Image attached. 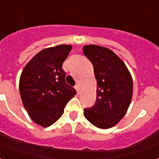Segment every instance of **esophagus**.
<instances>
[{"label": "esophagus", "instance_id": "34e87169", "mask_svg": "<svg viewBox=\"0 0 159 159\" xmlns=\"http://www.w3.org/2000/svg\"><path fill=\"white\" fill-rule=\"evenodd\" d=\"M75 89H76V92H77V93H79V85H78V84H76V86H75Z\"/></svg>", "mask_w": 159, "mask_h": 159}]
</instances>
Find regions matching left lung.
<instances>
[{"instance_id": "1", "label": "left lung", "mask_w": 159, "mask_h": 159, "mask_svg": "<svg viewBox=\"0 0 159 159\" xmlns=\"http://www.w3.org/2000/svg\"><path fill=\"white\" fill-rule=\"evenodd\" d=\"M83 53L93 64L97 82L96 103L84 117L102 129L115 126L126 114L133 95V79L126 65L111 49L85 45Z\"/></svg>"}]
</instances>
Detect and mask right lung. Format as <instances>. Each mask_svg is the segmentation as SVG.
<instances>
[{"label":"right lung","mask_w":159,"mask_h":159,"mask_svg":"<svg viewBox=\"0 0 159 159\" xmlns=\"http://www.w3.org/2000/svg\"><path fill=\"white\" fill-rule=\"evenodd\" d=\"M70 45L55 46L40 51L27 63L19 78V93L30 117L48 127L61 117L66 103L76 93L66 83L63 62Z\"/></svg>","instance_id":"right-lung-1"}]
</instances>
